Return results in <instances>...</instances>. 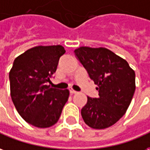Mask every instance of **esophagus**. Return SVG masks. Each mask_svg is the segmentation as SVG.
<instances>
[{
	"label": "esophagus",
	"instance_id": "obj_1",
	"mask_svg": "<svg viewBox=\"0 0 150 150\" xmlns=\"http://www.w3.org/2000/svg\"><path fill=\"white\" fill-rule=\"evenodd\" d=\"M69 93H70V94H75L77 92H76V90H74L73 88H70V89H69Z\"/></svg>",
	"mask_w": 150,
	"mask_h": 150
}]
</instances>
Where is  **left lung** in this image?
I'll use <instances>...</instances> for the list:
<instances>
[{"label": "left lung", "instance_id": "obj_1", "mask_svg": "<svg viewBox=\"0 0 150 150\" xmlns=\"http://www.w3.org/2000/svg\"><path fill=\"white\" fill-rule=\"evenodd\" d=\"M76 58L98 87V97H87L82 118L93 129H102L121 118L135 92V72L128 62L105 48L80 47Z\"/></svg>", "mask_w": 150, "mask_h": 150}]
</instances>
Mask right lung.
I'll return each instance as SVG.
<instances>
[{"instance_id":"add662e5","label":"right lung","mask_w":150,"mask_h":150,"mask_svg":"<svg viewBox=\"0 0 150 150\" xmlns=\"http://www.w3.org/2000/svg\"><path fill=\"white\" fill-rule=\"evenodd\" d=\"M65 50L62 45L36 46L18 56L9 72L12 100L21 117L38 128L60 118L69 96L68 89L47 86Z\"/></svg>"}]
</instances>
